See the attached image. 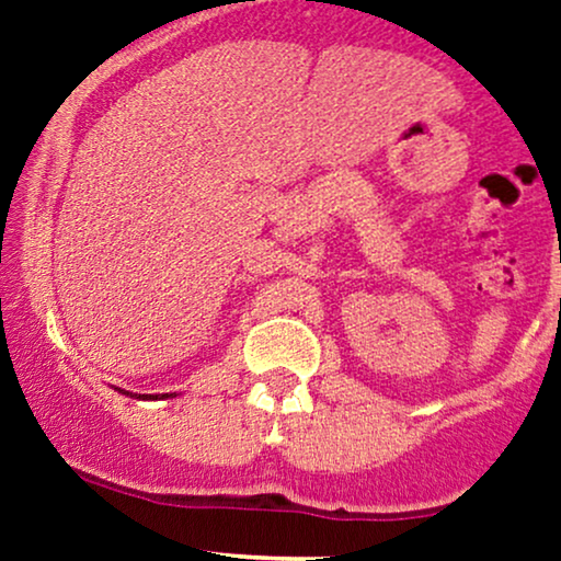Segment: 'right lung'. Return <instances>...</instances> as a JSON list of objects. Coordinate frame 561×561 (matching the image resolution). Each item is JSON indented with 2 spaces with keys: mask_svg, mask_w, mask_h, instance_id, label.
I'll list each match as a JSON object with an SVG mask.
<instances>
[{
  "mask_svg": "<svg viewBox=\"0 0 561 561\" xmlns=\"http://www.w3.org/2000/svg\"><path fill=\"white\" fill-rule=\"evenodd\" d=\"M139 398H141V396H139ZM156 398H158V396H156ZM163 398H169V392H163Z\"/></svg>",
  "mask_w": 561,
  "mask_h": 561,
  "instance_id": "obj_1",
  "label": "right lung"
}]
</instances>
